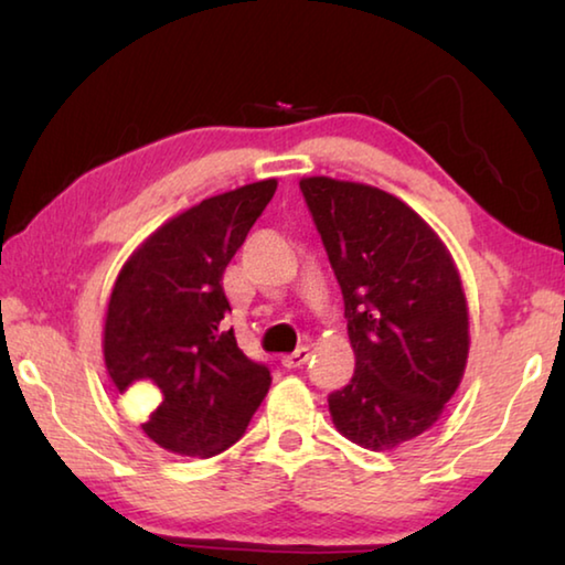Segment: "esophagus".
<instances>
[{
	"label": "esophagus",
	"instance_id": "esophagus-1",
	"mask_svg": "<svg viewBox=\"0 0 565 565\" xmlns=\"http://www.w3.org/2000/svg\"><path fill=\"white\" fill-rule=\"evenodd\" d=\"M306 361H309V349L301 347V349H296L294 353H286V356H281V366L284 369H301Z\"/></svg>",
	"mask_w": 565,
	"mask_h": 565
}]
</instances>
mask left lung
<instances>
[{
    "label": "left lung",
    "mask_w": 565,
    "mask_h": 565,
    "mask_svg": "<svg viewBox=\"0 0 565 565\" xmlns=\"http://www.w3.org/2000/svg\"><path fill=\"white\" fill-rule=\"evenodd\" d=\"M343 296L356 369L329 394L339 431L371 451L431 428L461 384L468 311L461 279L431 226L386 191L299 181Z\"/></svg>",
    "instance_id": "obj_1"
}]
</instances>
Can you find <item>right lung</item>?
<instances>
[{
    "label": "right lung",
    "instance_id": "right-lung-1",
    "mask_svg": "<svg viewBox=\"0 0 565 565\" xmlns=\"http://www.w3.org/2000/svg\"><path fill=\"white\" fill-rule=\"evenodd\" d=\"M276 191L256 181L157 228L114 284L104 363L134 388L141 431L171 454L209 458L244 436L271 386L269 366L238 349L222 276Z\"/></svg>",
    "mask_w": 565,
    "mask_h": 565
}]
</instances>
